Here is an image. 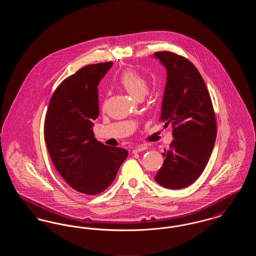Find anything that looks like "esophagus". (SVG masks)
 <instances>
[{
	"instance_id": "esophagus-1",
	"label": "esophagus",
	"mask_w": 256,
	"mask_h": 256,
	"mask_svg": "<svg viewBox=\"0 0 256 256\" xmlns=\"http://www.w3.org/2000/svg\"><path fill=\"white\" fill-rule=\"evenodd\" d=\"M146 148H148V146H145V145H140V146L134 148L132 152H134V154H137V152H142V150H145Z\"/></svg>"
}]
</instances>
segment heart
Wrapping results in <instances>:
<instances>
[{
  "label": "heart",
  "mask_w": 256,
  "mask_h": 256,
  "mask_svg": "<svg viewBox=\"0 0 256 256\" xmlns=\"http://www.w3.org/2000/svg\"><path fill=\"white\" fill-rule=\"evenodd\" d=\"M119 84L124 91L136 100H142L148 89L146 78L135 70L128 69L119 76Z\"/></svg>",
  "instance_id": "obj_1"
}]
</instances>
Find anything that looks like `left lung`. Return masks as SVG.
<instances>
[{
  "mask_svg": "<svg viewBox=\"0 0 256 256\" xmlns=\"http://www.w3.org/2000/svg\"><path fill=\"white\" fill-rule=\"evenodd\" d=\"M167 70L160 121L172 124L174 140L162 154L154 176L159 185L182 189L202 174L217 136V124L206 82L195 65L170 52H154Z\"/></svg>",
  "mask_w": 256,
  "mask_h": 256,
  "instance_id": "8db88e82",
  "label": "left lung"
}]
</instances>
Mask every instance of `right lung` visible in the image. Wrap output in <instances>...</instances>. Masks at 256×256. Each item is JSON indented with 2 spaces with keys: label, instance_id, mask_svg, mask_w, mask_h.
Masks as SVG:
<instances>
[{
  "label": "right lung",
  "instance_id": "right-lung-1",
  "mask_svg": "<svg viewBox=\"0 0 256 256\" xmlns=\"http://www.w3.org/2000/svg\"><path fill=\"white\" fill-rule=\"evenodd\" d=\"M113 62L87 65L54 92L44 124L50 156L64 180L78 192L97 195L113 182L128 150L94 138L98 116V86Z\"/></svg>",
  "mask_w": 256,
  "mask_h": 256
}]
</instances>
